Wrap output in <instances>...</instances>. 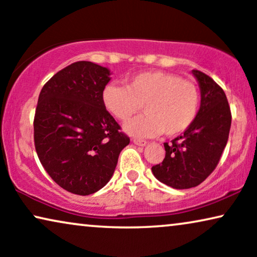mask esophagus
Returning <instances> with one entry per match:
<instances>
[{
    "mask_svg": "<svg viewBox=\"0 0 257 257\" xmlns=\"http://www.w3.org/2000/svg\"><path fill=\"white\" fill-rule=\"evenodd\" d=\"M133 144H136V145H138V146H145L147 142L143 139H133Z\"/></svg>",
    "mask_w": 257,
    "mask_h": 257,
    "instance_id": "obj_1",
    "label": "esophagus"
}]
</instances>
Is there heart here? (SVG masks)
I'll return each instance as SVG.
<instances>
[{"instance_id": "obj_1", "label": "heart", "mask_w": 257, "mask_h": 257, "mask_svg": "<svg viewBox=\"0 0 257 257\" xmlns=\"http://www.w3.org/2000/svg\"><path fill=\"white\" fill-rule=\"evenodd\" d=\"M100 97L105 110L120 121L128 120L144 104L146 113L124 127L128 135L140 138L185 132L198 117L201 104L195 83L158 70L128 77L125 86L106 84Z\"/></svg>"}]
</instances>
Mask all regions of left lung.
Masks as SVG:
<instances>
[{"label":"left lung","instance_id":"obj_1","mask_svg":"<svg viewBox=\"0 0 257 257\" xmlns=\"http://www.w3.org/2000/svg\"><path fill=\"white\" fill-rule=\"evenodd\" d=\"M201 92L198 117L184 132L165 143L163 163L152 167L153 175L175 189L195 187L215 170L227 145L231 125L230 107L226 93L214 80L193 70Z\"/></svg>","mask_w":257,"mask_h":257}]
</instances>
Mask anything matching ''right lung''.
I'll list each match as a JSON object with an SVG mask.
<instances>
[{
  "label": "right lung",
  "mask_w": 257,
  "mask_h": 257,
  "mask_svg": "<svg viewBox=\"0 0 257 257\" xmlns=\"http://www.w3.org/2000/svg\"><path fill=\"white\" fill-rule=\"evenodd\" d=\"M110 75L92 62L72 63L52 76L38 97L34 119L38 159L52 180L73 194L103 188L130 144L101 103Z\"/></svg>",
  "instance_id": "obj_1"
}]
</instances>
